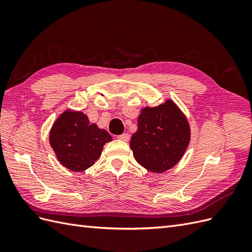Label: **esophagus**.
I'll list each match as a JSON object with an SVG mask.
<instances>
[{
    "label": "esophagus",
    "instance_id": "obj_1",
    "mask_svg": "<svg viewBox=\"0 0 252 252\" xmlns=\"http://www.w3.org/2000/svg\"><path fill=\"white\" fill-rule=\"evenodd\" d=\"M129 138H130V135H129L128 133H123V134H121V135H119V136H118V139H119V140H121V141H125V142L129 141Z\"/></svg>",
    "mask_w": 252,
    "mask_h": 252
}]
</instances>
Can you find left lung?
<instances>
[{
  "mask_svg": "<svg viewBox=\"0 0 252 252\" xmlns=\"http://www.w3.org/2000/svg\"><path fill=\"white\" fill-rule=\"evenodd\" d=\"M189 122L171 98L141 110L138 130L131 136L130 148L135 161L145 169L163 173L177 165L191 138Z\"/></svg>",
  "mask_w": 252,
  "mask_h": 252,
  "instance_id": "8db88e82",
  "label": "left lung"
}]
</instances>
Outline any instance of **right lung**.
I'll list each match as a JSON object with an SVG mask.
<instances>
[{
  "mask_svg": "<svg viewBox=\"0 0 252 252\" xmlns=\"http://www.w3.org/2000/svg\"><path fill=\"white\" fill-rule=\"evenodd\" d=\"M112 141L111 135L96 124H90L85 113L66 109L52 124L50 146L58 161L65 168L81 172L93 166L102 155L104 145Z\"/></svg>",
  "mask_w": 252,
  "mask_h": 252,
  "instance_id": "add662e5",
  "label": "right lung"
}]
</instances>
